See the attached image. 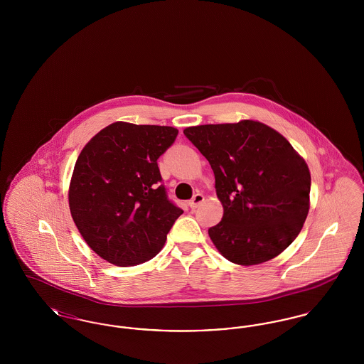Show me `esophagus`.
I'll list each match as a JSON object with an SVG mask.
<instances>
[{"mask_svg":"<svg viewBox=\"0 0 364 364\" xmlns=\"http://www.w3.org/2000/svg\"><path fill=\"white\" fill-rule=\"evenodd\" d=\"M203 202H205V196H203L202 193H196V195L191 199L188 205H190L191 208H199Z\"/></svg>","mask_w":364,"mask_h":364,"instance_id":"34e87169","label":"esophagus"}]
</instances>
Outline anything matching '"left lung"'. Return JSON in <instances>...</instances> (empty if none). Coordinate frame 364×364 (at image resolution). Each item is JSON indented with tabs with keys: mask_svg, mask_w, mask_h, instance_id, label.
<instances>
[{
	"mask_svg": "<svg viewBox=\"0 0 364 364\" xmlns=\"http://www.w3.org/2000/svg\"><path fill=\"white\" fill-rule=\"evenodd\" d=\"M184 135L214 172L224 215L208 229L223 257L251 266L289 247L307 218L311 176L291 143L266 124L188 127Z\"/></svg>",
	"mask_w": 364,
	"mask_h": 364,
	"instance_id": "1",
	"label": "left lung"
}]
</instances>
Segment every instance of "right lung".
I'll return each instance as SVG.
<instances>
[{
  "mask_svg": "<svg viewBox=\"0 0 364 364\" xmlns=\"http://www.w3.org/2000/svg\"><path fill=\"white\" fill-rule=\"evenodd\" d=\"M177 134L173 127L113 122L77 156L68 193L70 214L102 259L135 266L164 247L183 210L169 200L156 159Z\"/></svg>",
  "mask_w": 364,
  "mask_h": 364,
  "instance_id": "1",
  "label": "right lung"
}]
</instances>
